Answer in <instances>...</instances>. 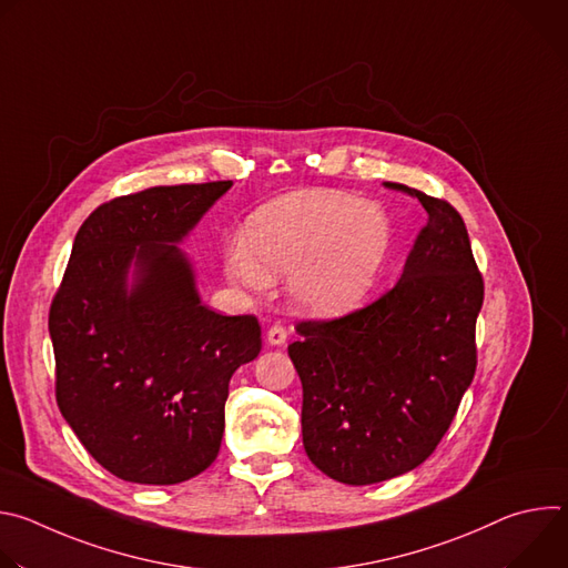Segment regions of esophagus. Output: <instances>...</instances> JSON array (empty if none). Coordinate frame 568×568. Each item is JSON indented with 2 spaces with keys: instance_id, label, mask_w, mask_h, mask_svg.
<instances>
[{
  "instance_id": "1",
  "label": "esophagus",
  "mask_w": 568,
  "mask_h": 568,
  "mask_svg": "<svg viewBox=\"0 0 568 568\" xmlns=\"http://www.w3.org/2000/svg\"><path fill=\"white\" fill-rule=\"evenodd\" d=\"M287 339V328L283 326V323H274V326H270L267 331V342L272 346H283Z\"/></svg>"
}]
</instances>
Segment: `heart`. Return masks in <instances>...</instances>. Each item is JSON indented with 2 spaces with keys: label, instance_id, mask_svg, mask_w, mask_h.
<instances>
[{
  "label": "heart",
  "instance_id": "heart-1",
  "mask_svg": "<svg viewBox=\"0 0 568 568\" xmlns=\"http://www.w3.org/2000/svg\"><path fill=\"white\" fill-rule=\"evenodd\" d=\"M388 247V222L366 202L331 191L281 195L252 213L245 242H229L231 281L263 290L290 276L294 301L314 314L355 305L371 287Z\"/></svg>",
  "mask_w": 568,
  "mask_h": 568
}]
</instances>
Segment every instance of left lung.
Listing matches in <instances>:
<instances>
[{
	"label": "left lung",
	"mask_w": 568,
	"mask_h": 568,
	"mask_svg": "<svg viewBox=\"0 0 568 568\" xmlns=\"http://www.w3.org/2000/svg\"><path fill=\"white\" fill-rule=\"evenodd\" d=\"M384 186L427 211L402 278L348 314L298 321V342L287 346L303 384L307 458L348 485L425 463L476 373L483 276L465 222L443 197Z\"/></svg>",
	"instance_id": "8db88e82"
}]
</instances>
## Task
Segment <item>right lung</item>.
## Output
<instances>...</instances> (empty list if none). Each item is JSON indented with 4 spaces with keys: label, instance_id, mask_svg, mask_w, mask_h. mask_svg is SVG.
Masks as SVG:
<instances>
[{
    "label": "right lung",
    "instance_id": "add662e5",
    "mask_svg": "<svg viewBox=\"0 0 568 568\" xmlns=\"http://www.w3.org/2000/svg\"><path fill=\"white\" fill-rule=\"evenodd\" d=\"M229 189L152 186L103 202L80 224L53 294L60 414L123 480L173 485L204 471L220 452L229 379L261 353L258 318L202 305L171 245ZM132 257L140 278L128 293Z\"/></svg>",
    "mask_w": 568,
    "mask_h": 568
}]
</instances>
